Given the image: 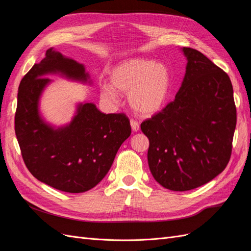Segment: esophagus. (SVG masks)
<instances>
[{
  "mask_svg": "<svg viewBox=\"0 0 251 251\" xmlns=\"http://www.w3.org/2000/svg\"><path fill=\"white\" fill-rule=\"evenodd\" d=\"M130 124H131V127H132L133 132H138V131H139L140 126H139V124H138V121H136V120H133V119H131Z\"/></svg>",
  "mask_w": 251,
  "mask_h": 251,
  "instance_id": "34e87169",
  "label": "esophagus"
}]
</instances>
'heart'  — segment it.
I'll use <instances>...</instances> for the list:
<instances>
[{"label": "heart", "mask_w": 251, "mask_h": 251, "mask_svg": "<svg viewBox=\"0 0 251 251\" xmlns=\"http://www.w3.org/2000/svg\"><path fill=\"white\" fill-rule=\"evenodd\" d=\"M110 82L111 86H101V96L105 100L117 102V92L127 94L128 102L136 113L151 116L160 111L168 100L171 73L162 63L131 58L113 68Z\"/></svg>", "instance_id": "heart-1"}]
</instances>
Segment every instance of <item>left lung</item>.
I'll list each match as a JSON object with an SVG mask.
<instances>
[{
    "label": "left lung",
    "mask_w": 251,
    "mask_h": 251,
    "mask_svg": "<svg viewBox=\"0 0 251 251\" xmlns=\"http://www.w3.org/2000/svg\"><path fill=\"white\" fill-rule=\"evenodd\" d=\"M182 51L187 65L175 100L140 126L150 141L151 175L175 192L199 187L224 171L237 125L228 75L200 51Z\"/></svg>",
    "instance_id": "obj_1"
}]
</instances>
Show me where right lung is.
Here are the masks:
<instances>
[{"mask_svg": "<svg viewBox=\"0 0 251 251\" xmlns=\"http://www.w3.org/2000/svg\"><path fill=\"white\" fill-rule=\"evenodd\" d=\"M60 74L91 82L83 65L50 48L40 64L21 80L14 130L23 160L43 183L66 193L93 188L111 169L123 142L130 137L126 114H104L94 103H79L71 123L58 128L45 123L39 112L43 90L51 81L46 74Z\"/></svg>", "mask_w": 251, "mask_h": 251, "instance_id": "right-lung-1", "label": "right lung"}]
</instances>
